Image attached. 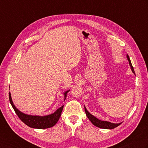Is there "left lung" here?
I'll list each match as a JSON object with an SVG mask.
<instances>
[{
    "label": "left lung",
    "mask_w": 148,
    "mask_h": 148,
    "mask_svg": "<svg viewBox=\"0 0 148 148\" xmlns=\"http://www.w3.org/2000/svg\"><path fill=\"white\" fill-rule=\"evenodd\" d=\"M126 57H127V59H128V60L129 65L130 66V68H131V70H132V72L134 74H135L134 67H133L132 64L131 63V61H130V57H129L128 54L126 55ZM84 108H85V113H86V116H87V117L88 118V119L90 121V122L92 124H93L94 126L98 127V128H103V129H114L115 128H116V127H117L118 126H119L120 124L122 123H110V122H108V121H105L99 120V119H97V117H95V116H94L93 115H92L87 110H86V107L85 106H84Z\"/></svg>",
    "instance_id": "1"
}]
</instances>
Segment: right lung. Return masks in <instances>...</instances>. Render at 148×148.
Here are the masks:
<instances>
[{"instance_id":"add662e5","label":"right lung","mask_w":148,"mask_h":148,"mask_svg":"<svg viewBox=\"0 0 148 148\" xmlns=\"http://www.w3.org/2000/svg\"><path fill=\"white\" fill-rule=\"evenodd\" d=\"M70 91V90H66L63 92V95H64V101L67 95L68 92ZM9 99L11 106L14 109V112L18 115V117L20 119L23 123H25L26 125L32 128L35 129H46L49 128L51 127L54 126L55 124L58 121L59 119L62 114V112L63 108V105L62 106L57 109L53 114H49L47 115H43V116H40V115H28L24 114V113L20 111L16 107L14 106V103L11 98V95L10 92H9Z\"/></svg>"}]
</instances>
